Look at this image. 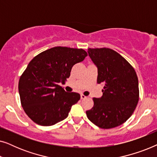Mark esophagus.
I'll return each instance as SVG.
<instances>
[{"mask_svg":"<svg viewBox=\"0 0 157 157\" xmlns=\"http://www.w3.org/2000/svg\"><path fill=\"white\" fill-rule=\"evenodd\" d=\"M87 98V96L83 95V94H81V99H84V98Z\"/></svg>","mask_w":157,"mask_h":157,"instance_id":"34e87169","label":"esophagus"}]
</instances>
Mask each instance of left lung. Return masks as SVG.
I'll return each mask as SVG.
<instances>
[{"instance_id":"left-lung-1","label":"left lung","mask_w":157,"mask_h":157,"mask_svg":"<svg viewBox=\"0 0 157 157\" xmlns=\"http://www.w3.org/2000/svg\"><path fill=\"white\" fill-rule=\"evenodd\" d=\"M89 56L97 66V83L104 85L101 98H94V106L86 111L88 119L98 127L121 125L132 115L139 101V81L132 66L117 51L108 48H89Z\"/></svg>"}]
</instances>
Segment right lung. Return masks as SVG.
I'll return each mask as SVG.
<instances>
[{"mask_svg":"<svg viewBox=\"0 0 157 157\" xmlns=\"http://www.w3.org/2000/svg\"><path fill=\"white\" fill-rule=\"evenodd\" d=\"M87 56L82 48L56 46L43 51L30 61L21 75L18 91L23 110L40 126L65 119L81 96L65 91L59 83L69 78L74 65Z\"/></svg>","mask_w":157,"mask_h":157,"instance_id":"obj_1","label":"right lung"}]
</instances>
